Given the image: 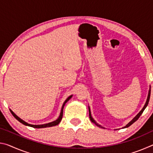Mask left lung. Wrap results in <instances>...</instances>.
Masks as SVG:
<instances>
[{
	"mask_svg": "<svg viewBox=\"0 0 153 153\" xmlns=\"http://www.w3.org/2000/svg\"><path fill=\"white\" fill-rule=\"evenodd\" d=\"M150 96H151V88H150V90H149V95H148V98H147V100H146V104L144 105V107H143V108H142V109L140 111V112L138 115H137L135 117H134L132 120H131L130 122H129L128 124H127V125L125 126V127H123V128H128V127H129V126H130L131 124H133L134 122H135L136 121H137L138 120V118L140 117V115H142V113H143V111H144V110L145 109V108H146V107H147V105H148V104H149V99H150ZM89 117H90V120H91V121L92 123H95L96 125H97L98 127H99V128H103V127H102L101 126H100V125H98V123H97V122H96V121L93 120V118L92 117V116H91V113H90V108H89Z\"/></svg>",
	"mask_w": 153,
	"mask_h": 153,
	"instance_id": "obj_1",
	"label": "left lung"
}]
</instances>
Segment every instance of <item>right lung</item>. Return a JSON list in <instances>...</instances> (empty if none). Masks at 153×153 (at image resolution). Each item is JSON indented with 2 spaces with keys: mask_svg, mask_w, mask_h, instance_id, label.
Instances as JSON below:
<instances>
[{
  "mask_svg": "<svg viewBox=\"0 0 153 153\" xmlns=\"http://www.w3.org/2000/svg\"><path fill=\"white\" fill-rule=\"evenodd\" d=\"M72 97V95L70 96V97H69L68 98H67L65 100V101L64 102L63 106H62V108H61V113H60V115H59V118L57 120L53 121V122H51V123H46V124H43V125H32V124H29L25 122L24 120H22V119H20L19 117H17V116L15 115V114L11 110H10L11 111V113H12V115L14 116V117L17 120H18L19 121L20 123H22V124H24L25 126H30V127H32L33 128H48V127H52V126H55L58 125V124L61 122V121L62 120V117H63V108H64V106L65 105V103L68 101V100L70 99V98Z\"/></svg>",
  "mask_w": 153,
  "mask_h": 153,
  "instance_id": "add662e5",
  "label": "right lung"
}]
</instances>
